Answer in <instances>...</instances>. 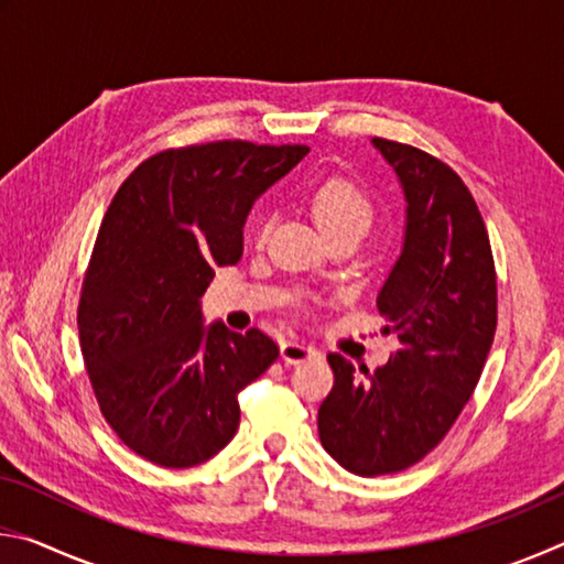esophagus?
<instances>
[{
    "label": "esophagus",
    "instance_id": "34e87169",
    "mask_svg": "<svg viewBox=\"0 0 564 564\" xmlns=\"http://www.w3.org/2000/svg\"><path fill=\"white\" fill-rule=\"evenodd\" d=\"M316 356H318V350L313 348V346H308V343H303V340H285V343H281V358L285 362H291V366H295V362H303V360H311V358H316Z\"/></svg>",
    "mask_w": 564,
    "mask_h": 564
}]
</instances>
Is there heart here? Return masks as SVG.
Listing matches in <instances>:
<instances>
[{
    "instance_id": "b5f03b06",
    "label": "heart",
    "mask_w": 564,
    "mask_h": 564,
    "mask_svg": "<svg viewBox=\"0 0 564 564\" xmlns=\"http://www.w3.org/2000/svg\"><path fill=\"white\" fill-rule=\"evenodd\" d=\"M313 218L326 238L338 234H356L362 236L373 224V202L366 191L358 188L350 181L333 178L326 181L311 198ZM269 224H261V236Z\"/></svg>"
}]
</instances>
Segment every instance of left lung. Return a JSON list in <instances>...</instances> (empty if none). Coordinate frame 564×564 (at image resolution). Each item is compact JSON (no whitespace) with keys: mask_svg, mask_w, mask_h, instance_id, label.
<instances>
[{"mask_svg":"<svg viewBox=\"0 0 564 564\" xmlns=\"http://www.w3.org/2000/svg\"><path fill=\"white\" fill-rule=\"evenodd\" d=\"M373 147L405 196L403 248L376 301L400 348L373 373L330 352L336 383L318 408L323 447L362 477L405 470L443 441L498 326L490 238L463 178L415 147L388 139Z\"/></svg>","mask_w":564,"mask_h":564,"instance_id":"left-lung-1","label":"left lung"}]
</instances>
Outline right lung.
Returning <instances> with one entry per match:
<instances>
[{"label":"right lung","mask_w":564,"mask_h":564,"mask_svg":"<svg viewBox=\"0 0 564 564\" xmlns=\"http://www.w3.org/2000/svg\"><path fill=\"white\" fill-rule=\"evenodd\" d=\"M308 147L214 141L131 171L104 216L84 275L79 343L101 415L133 453L194 467L231 443L238 390L279 358L263 330L204 326L216 265L243 253V224Z\"/></svg>","instance_id":"obj_1"}]
</instances>
